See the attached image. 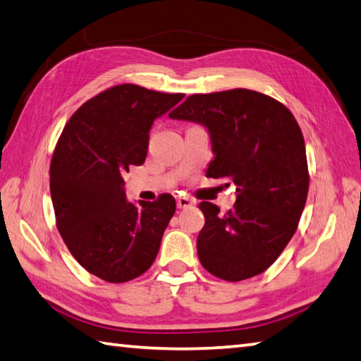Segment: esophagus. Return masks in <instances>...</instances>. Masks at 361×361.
<instances>
[{"label":"esophagus","instance_id":"34e87169","mask_svg":"<svg viewBox=\"0 0 361 361\" xmlns=\"http://www.w3.org/2000/svg\"><path fill=\"white\" fill-rule=\"evenodd\" d=\"M194 205V200L191 197H178L176 199V207L178 208H189Z\"/></svg>","mask_w":361,"mask_h":361}]
</instances>
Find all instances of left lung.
<instances>
[{
  "label": "left lung",
  "mask_w": 361,
  "mask_h": 361,
  "mask_svg": "<svg viewBox=\"0 0 361 361\" xmlns=\"http://www.w3.org/2000/svg\"><path fill=\"white\" fill-rule=\"evenodd\" d=\"M169 116L208 129L214 159L207 176L232 180L238 192L227 213L212 202L199 205L205 216L197 238L202 267L231 283L264 273L297 231L310 189L295 116L284 104L246 88L191 94Z\"/></svg>",
  "instance_id": "obj_1"
}]
</instances>
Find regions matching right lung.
I'll return each mask as SVG.
<instances>
[{"label": "right lung", "instance_id": "right-lung-1", "mask_svg": "<svg viewBox=\"0 0 361 361\" xmlns=\"http://www.w3.org/2000/svg\"><path fill=\"white\" fill-rule=\"evenodd\" d=\"M121 83L96 94L69 118L50 164L56 227L85 270L107 283H128L158 255L176 203L128 202L123 176L147 158L156 118L183 99Z\"/></svg>", "mask_w": 361, "mask_h": 361}]
</instances>
